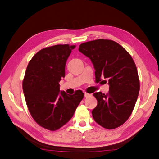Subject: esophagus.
Returning a JSON list of instances; mask_svg holds the SVG:
<instances>
[{
  "instance_id": "obj_1",
  "label": "esophagus",
  "mask_w": 159,
  "mask_h": 159,
  "mask_svg": "<svg viewBox=\"0 0 159 159\" xmlns=\"http://www.w3.org/2000/svg\"><path fill=\"white\" fill-rule=\"evenodd\" d=\"M91 96V94H88V93H85V97H89V96Z\"/></svg>"
}]
</instances>
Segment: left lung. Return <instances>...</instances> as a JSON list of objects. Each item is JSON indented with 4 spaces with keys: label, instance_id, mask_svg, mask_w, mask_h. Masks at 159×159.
Instances as JSON below:
<instances>
[{
    "label": "left lung",
    "instance_id": "obj_1",
    "mask_svg": "<svg viewBox=\"0 0 159 159\" xmlns=\"http://www.w3.org/2000/svg\"><path fill=\"white\" fill-rule=\"evenodd\" d=\"M79 50L92 61L96 81L105 79L110 85L107 94H93L98 102L92 111L94 120L108 129L122 125L132 113L140 89L137 68L131 55L119 43L107 39L83 43Z\"/></svg>",
    "mask_w": 159,
    "mask_h": 159
}]
</instances>
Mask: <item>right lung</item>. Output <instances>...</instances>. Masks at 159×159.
I'll return each mask as SVG.
<instances>
[{
	"label": "right lung",
	"instance_id": "right-lung-1",
	"mask_svg": "<svg viewBox=\"0 0 159 159\" xmlns=\"http://www.w3.org/2000/svg\"><path fill=\"white\" fill-rule=\"evenodd\" d=\"M75 45H57L40 49L29 62L23 90L31 116L37 124L50 131L65 125L73 116L84 93L73 95L60 92L65 64Z\"/></svg>",
	"mask_w": 159,
	"mask_h": 159
}]
</instances>
